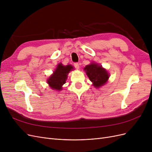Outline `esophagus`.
Listing matches in <instances>:
<instances>
[{
	"label": "esophagus",
	"mask_w": 152,
	"mask_h": 152,
	"mask_svg": "<svg viewBox=\"0 0 152 152\" xmlns=\"http://www.w3.org/2000/svg\"><path fill=\"white\" fill-rule=\"evenodd\" d=\"M73 66H74L75 68H77V69H79V64L78 63H73Z\"/></svg>",
	"instance_id": "esophagus-1"
}]
</instances>
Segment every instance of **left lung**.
Returning <instances> with one entry per match:
<instances>
[{
  "instance_id": "8db88e82",
  "label": "left lung",
  "mask_w": 152,
  "mask_h": 152,
  "mask_svg": "<svg viewBox=\"0 0 152 152\" xmlns=\"http://www.w3.org/2000/svg\"><path fill=\"white\" fill-rule=\"evenodd\" d=\"M84 70L89 79L96 87L103 86L109 78V74L107 71L98 64L91 63V65H87L84 68Z\"/></svg>"
}]
</instances>
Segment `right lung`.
Returning a JSON list of instances; mask_svg holds the SVG:
<instances>
[{
  "label": "right lung",
  "instance_id": "obj_1",
  "mask_svg": "<svg viewBox=\"0 0 152 152\" xmlns=\"http://www.w3.org/2000/svg\"><path fill=\"white\" fill-rule=\"evenodd\" d=\"M72 69H73V66L70 65L63 66L61 63H59L53 75L48 80L49 86L53 89L61 90L62 86L66 83L68 73Z\"/></svg>",
  "mask_w": 152,
  "mask_h": 152
}]
</instances>
